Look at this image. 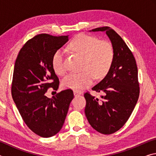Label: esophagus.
Returning <instances> with one entry per match:
<instances>
[{
  "mask_svg": "<svg viewBox=\"0 0 156 156\" xmlns=\"http://www.w3.org/2000/svg\"><path fill=\"white\" fill-rule=\"evenodd\" d=\"M73 94H74L75 96H80L81 93H80V92H78L77 91H73Z\"/></svg>",
  "mask_w": 156,
  "mask_h": 156,
  "instance_id": "34e87169",
  "label": "esophagus"
}]
</instances>
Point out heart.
Returning <instances> with one entry per match:
<instances>
[{"instance_id":"heart-1","label":"heart","mask_w":156,"mask_h":156,"mask_svg":"<svg viewBox=\"0 0 156 156\" xmlns=\"http://www.w3.org/2000/svg\"><path fill=\"white\" fill-rule=\"evenodd\" d=\"M73 52L83 56L80 73H69L62 80L65 88L81 91L90 85L94 76L96 78L104 77L109 72L114 58V51L109 42L100 41L96 37L79 34L69 44ZM52 67L58 75L65 73V52L58 49L52 56Z\"/></svg>"}]
</instances>
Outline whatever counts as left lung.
<instances>
[{"mask_svg": "<svg viewBox=\"0 0 156 156\" xmlns=\"http://www.w3.org/2000/svg\"><path fill=\"white\" fill-rule=\"evenodd\" d=\"M90 31H105L114 51L113 61L107 74L91 88L103 93L101 100L95 98L89 92L84 94V113L88 122L99 133L109 135L122 127L138 102V67L131 50L112 28L98 27Z\"/></svg>", "mask_w": 156, "mask_h": 156, "instance_id": "8db88e82", "label": "left lung"}]
</instances>
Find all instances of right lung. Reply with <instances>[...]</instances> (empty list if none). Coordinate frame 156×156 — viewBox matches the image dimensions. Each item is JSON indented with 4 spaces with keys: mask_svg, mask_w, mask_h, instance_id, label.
I'll use <instances>...</instances> for the list:
<instances>
[{
    "mask_svg": "<svg viewBox=\"0 0 156 156\" xmlns=\"http://www.w3.org/2000/svg\"><path fill=\"white\" fill-rule=\"evenodd\" d=\"M69 36L36 35L20 50L16 60L12 96L25 123L43 138L56 135L61 129L73 98L72 89H65L52 98L44 94L57 90L59 79L52 67V56L68 41Z\"/></svg>",
    "mask_w": 156,
    "mask_h": 156,
    "instance_id": "obj_1",
    "label": "right lung"
}]
</instances>
